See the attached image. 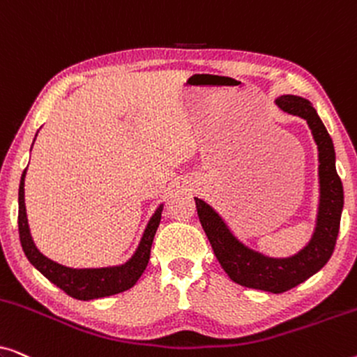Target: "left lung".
Wrapping results in <instances>:
<instances>
[{"mask_svg": "<svg viewBox=\"0 0 357 357\" xmlns=\"http://www.w3.org/2000/svg\"><path fill=\"white\" fill-rule=\"evenodd\" d=\"M281 110L309 123L319 146L320 206L314 237L304 250L291 258H270L242 245L232 236L219 214L202 199L195 198L199 222L206 232L214 255L224 271L237 284L280 294L309 280L321 270L335 250L343 211V183L335 167V148L324 121L309 100L296 96L276 99Z\"/></svg>", "mask_w": 357, "mask_h": 357, "instance_id": "1", "label": "left lung"}]
</instances>
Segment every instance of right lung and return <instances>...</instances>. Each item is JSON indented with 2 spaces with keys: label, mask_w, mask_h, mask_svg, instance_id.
<instances>
[{
  "label": "right lung",
  "mask_w": 357,
  "mask_h": 357,
  "mask_svg": "<svg viewBox=\"0 0 357 357\" xmlns=\"http://www.w3.org/2000/svg\"><path fill=\"white\" fill-rule=\"evenodd\" d=\"M24 177L26 170L22 172L21 183H19V214H17V227H19V241H21L22 250L26 253L27 260L47 278L56 287L65 291L70 297L79 301L99 299L119 294V292L128 291L130 287L136 284L143 275L146 266H148L151 257V245H153L155 231H158L160 216H162V206H159L154 216L146 227L141 238L139 247L133 258L123 266L116 268H100V270H73L58 263L48 260L43 257L37 247L33 245V241L29 232V224L26 216V204H24Z\"/></svg>",
  "instance_id": "add662e5"
}]
</instances>
